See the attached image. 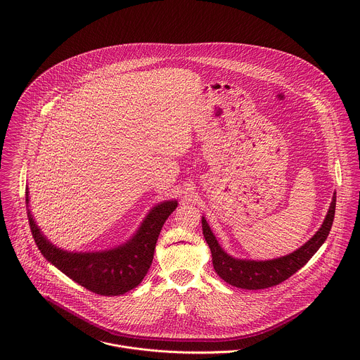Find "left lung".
Listing matches in <instances>:
<instances>
[{"label": "left lung", "mask_w": 360, "mask_h": 360, "mask_svg": "<svg viewBox=\"0 0 360 360\" xmlns=\"http://www.w3.org/2000/svg\"><path fill=\"white\" fill-rule=\"evenodd\" d=\"M335 194L337 193H334L333 195L331 204L320 229L314 233V236L310 240L288 255L266 260L241 259L227 254L220 247L205 217L202 216V231L205 241L210 248L214 271L226 283L244 290H263L283 283L295 271H298L302 266H305L309 259L324 244L334 220L337 201Z\"/></svg>", "instance_id": "1"}]
</instances>
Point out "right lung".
<instances>
[{
	"label": "right lung",
	"instance_id": "obj_1",
	"mask_svg": "<svg viewBox=\"0 0 360 360\" xmlns=\"http://www.w3.org/2000/svg\"><path fill=\"white\" fill-rule=\"evenodd\" d=\"M26 206L30 230L41 255L89 291L115 297L136 288L148 273L162 226L177 207V201L167 200L153 206L126 243L103 251H66L53 245L33 217L27 187Z\"/></svg>",
	"mask_w": 360,
	"mask_h": 360
}]
</instances>
